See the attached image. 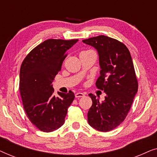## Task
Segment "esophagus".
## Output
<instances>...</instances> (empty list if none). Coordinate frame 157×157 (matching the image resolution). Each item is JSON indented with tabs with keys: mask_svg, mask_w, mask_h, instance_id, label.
Wrapping results in <instances>:
<instances>
[{
	"mask_svg": "<svg viewBox=\"0 0 157 157\" xmlns=\"http://www.w3.org/2000/svg\"><path fill=\"white\" fill-rule=\"evenodd\" d=\"M84 96H85V94L83 93H81V92H77V93L75 94V96H76V98L83 97Z\"/></svg>",
	"mask_w": 157,
	"mask_h": 157,
	"instance_id": "34e87169",
	"label": "esophagus"
}]
</instances>
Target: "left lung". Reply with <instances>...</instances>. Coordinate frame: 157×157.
Returning <instances> with one entry per match:
<instances>
[{"instance_id":"8db88e82","label":"left lung","mask_w":157,"mask_h":157,"mask_svg":"<svg viewBox=\"0 0 157 157\" xmlns=\"http://www.w3.org/2000/svg\"><path fill=\"white\" fill-rule=\"evenodd\" d=\"M82 41L97 51L101 71L96 85L106 94L101 102L95 95L89 94L92 106L87 114L88 122L99 132H109L125 119L138 91L132 56L125 45L108 36Z\"/></svg>"}]
</instances>
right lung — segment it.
I'll list each match as a JSON object with an SVG mask.
<instances>
[{
	"label": "right lung",
	"mask_w": 157,
	"mask_h": 157,
	"mask_svg": "<svg viewBox=\"0 0 157 157\" xmlns=\"http://www.w3.org/2000/svg\"><path fill=\"white\" fill-rule=\"evenodd\" d=\"M78 39H48L33 48L20 69L19 89L25 111L38 129L51 132L63 125L68 108L74 101L72 91L53 96L52 83L61 69L66 51Z\"/></svg>",
	"instance_id": "obj_1"
}]
</instances>
